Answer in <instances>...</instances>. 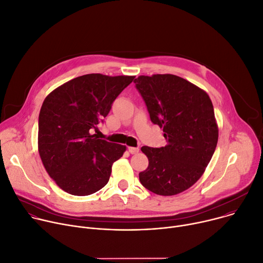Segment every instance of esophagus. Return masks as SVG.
Masks as SVG:
<instances>
[{
    "instance_id": "esophagus-1",
    "label": "esophagus",
    "mask_w": 263,
    "mask_h": 263,
    "mask_svg": "<svg viewBox=\"0 0 263 263\" xmlns=\"http://www.w3.org/2000/svg\"><path fill=\"white\" fill-rule=\"evenodd\" d=\"M128 150H129V152H130L131 154H136V153L139 151V149L136 148V147H129Z\"/></svg>"
}]
</instances>
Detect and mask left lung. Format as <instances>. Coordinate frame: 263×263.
<instances>
[{
    "instance_id": "1",
    "label": "left lung",
    "mask_w": 263,
    "mask_h": 263,
    "mask_svg": "<svg viewBox=\"0 0 263 263\" xmlns=\"http://www.w3.org/2000/svg\"><path fill=\"white\" fill-rule=\"evenodd\" d=\"M134 83L167 141L161 148L142 147L149 166L139 172V181L156 195L181 194L202 177L216 150L213 102L205 91L176 75L139 76Z\"/></svg>"
}]
</instances>
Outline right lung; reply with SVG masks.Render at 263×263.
Listing matches in <instances>:
<instances>
[{
	"mask_svg": "<svg viewBox=\"0 0 263 263\" xmlns=\"http://www.w3.org/2000/svg\"><path fill=\"white\" fill-rule=\"evenodd\" d=\"M134 77L87 74L65 82L44 99L39 154L49 177L67 194L89 196L109 182L112 165L126 146L100 139L93 131Z\"/></svg>",
	"mask_w": 263,
	"mask_h": 263,
	"instance_id": "add662e5",
	"label": "right lung"
}]
</instances>
